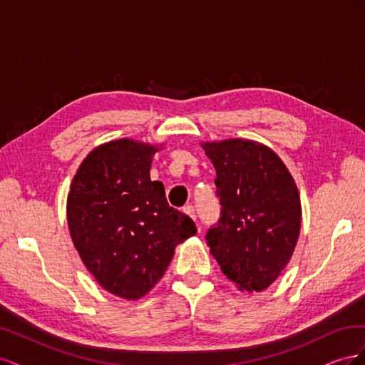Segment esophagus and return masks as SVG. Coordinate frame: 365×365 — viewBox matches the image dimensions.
Wrapping results in <instances>:
<instances>
[{
	"label": "esophagus",
	"mask_w": 365,
	"mask_h": 365,
	"mask_svg": "<svg viewBox=\"0 0 365 365\" xmlns=\"http://www.w3.org/2000/svg\"><path fill=\"white\" fill-rule=\"evenodd\" d=\"M184 213L189 215L193 220H196V213H195V207L193 205H185L184 207Z\"/></svg>",
	"instance_id": "34e87169"
}]
</instances>
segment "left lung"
I'll return each mask as SVG.
<instances>
[{"mask_svg": "<svg viewBox=\"0 0 365 365\" xmlns=\"http://www.w3.org/2000/svg\"><path fill=\"white\" fill-rule=\"evenodd\" d=\"M216 170L217 224L205 236L210 252L239 291L260 292L288 264L300 236L295 181L277 153L257 141L202 143Z\"/></svg>", "mask_w": 365, "mask_h": 365, "instance_id": "1", "label": "left lung"}]
</instances>
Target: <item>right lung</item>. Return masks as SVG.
I'll use <instances>...</instances> for the list:
<instances>
[{
    "label": "right lung",
    "mask_w": 365,
    "mask_h": 365,
    "mask_svg": "<svg viewBox=\"0 0 365 365\" xmlns=\"http://www.w3.org/2000/svg\"><path fill=\"white\" fill-rule=\"evenodd\" d=\"M158 146L121 138L88 153L67 201L73 244L97 283L126 300L146 295L168 269L175 247L196 235L193 220L150 181Z\"/></svg>",
    "instance_id": "add662e5"
}]
</instances>
